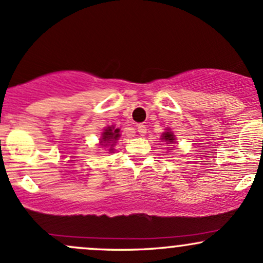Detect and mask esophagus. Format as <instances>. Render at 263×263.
<instances>
[{
  "mask_svg": "<svg viewBox=\"0 0 263 263\" xmlns=\"http://www.w3.org/2000/svg\"><path fill=\"white\" fill-rule=\"evenodd\" d=\"M137 131H138V134H140L141 136L146 135V132H147L146 125H143V123H140V125H137Z\"/></svg>",
  "mask_w": 263,
  "mask_h": 263,
  "instance_id": "34e87169",
  "label": "esophagus"
}]
</instances>
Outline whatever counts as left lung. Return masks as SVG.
I'll use <instances>...</instances> for the list:
<instances>
[{"mask_svg": "<svg viewBox=\"0 0 263 263\" xmlns=\"http://www.w3.org/2000/svg\"><path fill=\"white\" fill-rule=\"evenodd\" d=\"M162 140L167 141V142H173L174 141V135L172 134V132H165V134H163L162 136Z\"/></svg>", "mask_w": 263, "mask_h": 263, "instance_id": "left-lung-1", "label": "left lung"}]
</instances>
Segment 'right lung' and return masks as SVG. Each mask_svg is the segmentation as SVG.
<instances>
[{"label":"right lung","instance_id":"add662e5","mask_svg":"<svg viewBox=\"0 0 263 263\" xmlns=\"http://www.w3.org/2000/svg\"><path fill=\"white\" fill-rule=\"evenodd\" d=\"M120 129L119 128H112V127H107L105 129V132L102 134V141L101 143L106 144V146H114V143H116L117 138L120 137Z\"/></svg>","mask_w":263,"mask_h":263}]
</instances>
